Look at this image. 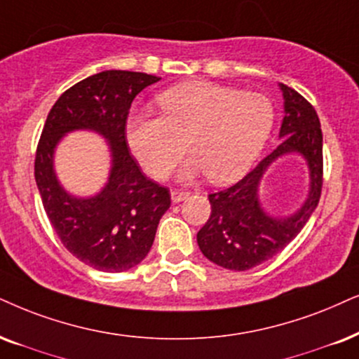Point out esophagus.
<instances>
[{"label": "esophagus", "instance_id": "34e87169", "mask_svg": "<svg viewBox=\"0 0 359 359\" xmlns=\"http://www.w3.org/2000/svg\"><path fill=\"white\" fill-rule=\"evenodd\" d=\"M189 192H184V190H172L170 192V198H172V202L174 203H179V202H182V201H185V198H189Z\"/></svg>", "mask_w": 359, "mask_h": 359}]
</instances>
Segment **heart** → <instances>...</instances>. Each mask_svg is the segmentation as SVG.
<instances>
[{
	"label": "heart",
	"instance_id": "obj_1",
	"mask_svg": "<svg viewBox=\"0 0 359 359\" xmlns=\"http://www.w3.org/2000/svg\"><path fill=\"white\" fill-rule=\"evenodd\" d=\"M157 104L162 117L133 112L126 124L130 151L157 180L170 175L187 140L194 157L180 169V179L205 172L213 184L235 182L255 164L275 126L266 96L205 81L167 89Z\"/></svg>",
	"mask_w": 359,
	"mask_h": 359
}]
</instances>
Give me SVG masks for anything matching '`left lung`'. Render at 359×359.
<instances>
[{
  "label": "left lung",
  "mask_w": 359,
  "mask_h": 359,
  "mask_svg": "<svg viewBox=\"0 0 359 359\" xmlns=\"http://www.w3.org/2000/svg\"><path fill=\"white\" fill-rule=\"evenodd\" d=\"M283 94L285 116L280 146L269 154L240 182L208 195L212 213L198 230L197 243L208 260L226 270L243 271L273 258L302 232L320 202L323 185V134L316 111L302 94L278 84ZM298 153L309 167V194L290 216H271L261 207L262 175L283 155Z\"/></svg>",
  "instance_id": "left-lung-1"
}]
</instances>
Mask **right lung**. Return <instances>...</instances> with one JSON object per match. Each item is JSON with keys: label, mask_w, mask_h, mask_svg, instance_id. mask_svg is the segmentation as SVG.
Here are the masks:
<instances>
[{"label": "right lung", "mask_w": 359, "mask_h": 359, "mask_svg": "<svg viewBox=\"0 0 359 359\" xmlns=\"http://www.w3.org/2000/svg\"><path fill=\"white\" fill-rule=\"evenodd\" d=\"M161 81L133 71H102L61 94L43 127L36 151L34 179L57 237L93 269L119 273L139 265L151 250L170 194L142 174L127 149L126 122L142 89ZM90 130L107 139L111 154L108 182L97 194L67 192L53 170V152L66 133Z\"/></svg>", "instance_id": "1"}]
</instances>
